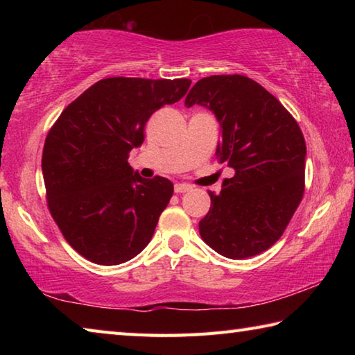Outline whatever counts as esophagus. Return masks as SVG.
<instances>
[{
    "mask_svg": "<svg viewBox=\"0 0 355 355\" xmlns=\"http://www.w3.org/2000/svg\"><path fill=\"white\" fill-rule=\"evenodd\" d=\"M175 192L177 194H182V192H188V191H191L192 189V186L191 184H188V183H175Z\"/></svg>",
    "mask_w": 355,
    "mask_h": 355,
    "instance_id": "34e87169",
    "label": "esophagus"
}]
</instances>
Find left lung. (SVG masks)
Listing matches in <instances>:
<instances>
[{
	"instance_id": "1",
	"label": "left lung",
	"mask_w": 355,
	"mask_h": 355,
	"mask_svg": "<svg viewBox=\"0 0 355 355\" xmlns=\"http://www.w3.org/2000/svg\"><path fill=\"white\" fill-rule=\"evenodd\" d=\"M202 105L220 127L216 155L235 169L199 222L209 248L233 260L279 241L305 188V139L285 106L244 75H213L194 84L186 106Z\"/></svg>"
}]
</instances>
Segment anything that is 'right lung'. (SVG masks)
Masks as SVG:
<instances>
[{
    "label": "right lung",
    "instance_id": "add662e5",
    "mask_svg": "<svg viewBox=\"0 0 355 355\" xmlns=\"http://www.w3.org/2000/svg\"><path fill=\"white\" fill-rule=\"evenodd\" d=\"M191 80L105 78L71 101L42 153L48 209L71 248L112 266L150 243L173 194L171 180L133 173L130 152L155 111L184 97Z\"/></svg>",
    "mask_w": 355,
    "mask_h": 355
}]
</instances>
